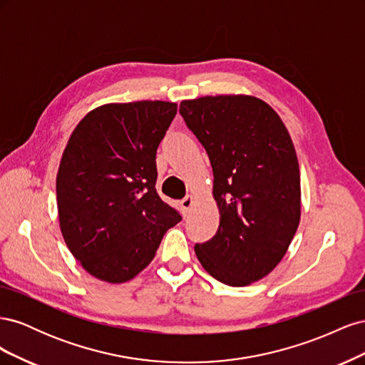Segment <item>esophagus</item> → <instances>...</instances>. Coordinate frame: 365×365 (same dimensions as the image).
<instances>
[{
  "mask_svg": "<svg viewBox=\"0 0 365 365\" xmlns=\"http://www.w3.org/2000/svg\"><path fill=\"white\" fill-rule=\"evenodd\" d=\"M180 205H181V210H182V213H187L189 212V210L192 208V205H193V196H185L184 200H181V202H180Z\"/></svg>",
  "mask_w": 365,
  "mask_h": 365,
  "instance_id": "obj_1",
  "label": "esophagus"
}]
</instances>
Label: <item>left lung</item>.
<instances>
[{
	"label": "left lung",
	"mask_w": 365,
	"mask_h": 365,
	"mask_svg": "<svg viewBox=\"0 0 365 365\" xmlns=\"http://www.w3.org/2000/svg\"><path fill=\"white\" fill-rule=\"evenodd\" d=\"M213 169L216 235L196 244L204 269L228 286L268 275L300 224V170L282 118L252 96H207L180 105Z\"/></svg>",
	"instance_id": "1"
}]
</instances>
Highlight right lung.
<instances>
[{
	"mask_svg": "<svg viewBox=\"0 0 365 365\" xmlns=\"http://www.w3.org/2000/svg\"><path fill=\"white\" fill-rule=\"evenodd\" d=\"M176 103H109L86 114L56 176L62 236L73 256L108 283L134 279L152 262L180 213L157 193V149Z\"/></svg>",
	"mask_w": 365,
	"mask_h": 365,
	"instance_id": "1",
	"label": "right lung"
}]
</instances>
